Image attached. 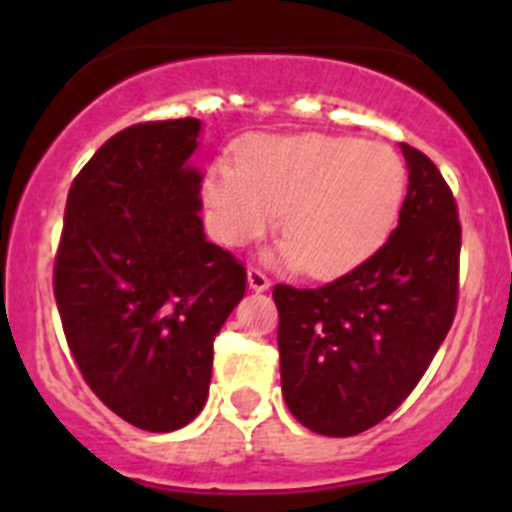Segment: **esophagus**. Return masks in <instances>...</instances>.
<instances>
[{
	"instance_id": "34e87169",
	"label": "esophagus",
	"mask_w": 512,
	"mask_h": 512,
	"mask_svg": "<svg viewBox=\"0 0 512 512\" xmlns=\"http://www.w3.org/2000/svg\"><path fill=\"white\" fill-rule=\"evenodd\" d=\"M269 284H271V279L266 277L259 266H251V269H248V287L256 289V292H264V289H269Z\"/></svg>"
}]
</instances>
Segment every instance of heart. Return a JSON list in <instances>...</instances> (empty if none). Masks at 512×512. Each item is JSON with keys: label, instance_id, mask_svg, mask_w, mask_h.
Masks as SVG:
<instances>
[{"label": "heart", "instance_id": "1", "mask_svg": "<svg viewBox=\"0 0 512 512\" xmlns=\"http://www.w3.org/2000/svg\"><path fill=\"white\" fill-rule=\"evenodd\" d=\"M405 169L392 148L351 135H259L238 161L217 158L202 179L207 228L246 246L277 223L279 259L338 277L377 251L400 210Z\"/></svg>", "mask_w": 512, "mask_h": 512}]
</instances>
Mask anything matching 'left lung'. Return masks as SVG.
<instances>
[{
    "label": "left lung",
    "instance_id": "8db88e82",
    "mask_svg": "<svg viewBox=\"0 0 512 512\" xmlns=\"http://www.w3.org/2000/svg\"><path fill=\"white\" fill-rule=\"evenodd\" d=\"M408 194L382 248L315 289L274 287L289 413L323 436L382 423L431 366L459 302L461 223L441 171L402 143Z\"/></svg>",
    "mask_w": 512,
    "mask_h": 512
}]
</instances>
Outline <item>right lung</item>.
Segmentation results:
<instances>
[{"mask_svg":"<svg viewBox=\"0 0 512 512\" xmlns=\"http://www.w3.org/2000/svg\"><path fill=\"white\" fill-rule=\"evenodd\" d=\"M200 120L138 122L76 174L53 264L71 356L94 395L151 433L205 408L212 341L246 266L202 233Z\"/></svg>","mask_w":512,"mask_h":512,"instance_id":"add662e5","label":"right lung"}]
</instances>
